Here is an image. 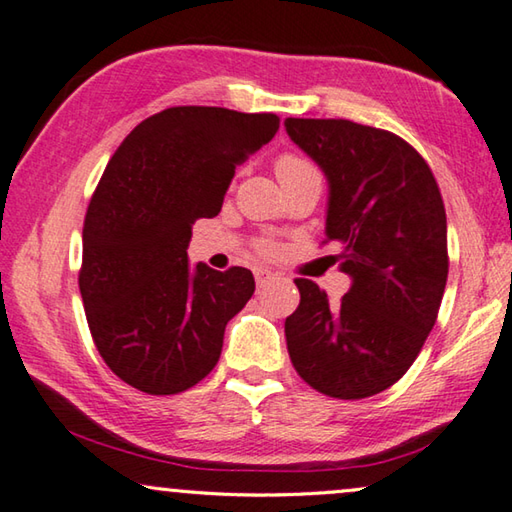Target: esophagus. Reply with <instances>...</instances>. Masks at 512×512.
Segmentation results:
<instances>
[{
    "mask_svg": "<svg viewBox=\"0 0 512 512\" xmlns=\"http://www.w3.org/2000/svg\"><path fill=\"white\" fill-rule=\"evenodd\" d=\"M273 277H275V273L268 271V268H255V282H257L259 288L266 286L268 282L273 280Z\"/></svg>",
    "mask_w": 512,
    "mask_h": 512,
    "instance_id": "obj_1",
    "label": "esophagus"
}]
</instances>
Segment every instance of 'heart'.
<instances>
[{"label":"heart","instance_id":"b5f03b06","mask_svg":"<svg viewBox=\"0 0 512 512\" xmlns=\"http://www.w3.org/2000/svg\"><path fill=\"white\" fill-rule=\"evenodd\" d=\"M309 172H318V167H315L309 159H304V156H300V154H282L275 163V174H277V179H280V183L286 179H295V176L309 174ZM259 250H262L264 255H271L275 248H273V244L264 241V244H259Z\"/></svg>","mask_w":512,"mask_h":512}]
</instances>
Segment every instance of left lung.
<instances>
[{
  "mask_svg": "<svg viewBox=\"0 0 512 512\" xmlns=\"http://www.w3.org/2000/svg\"><path fill=\"white\" fill-rule=\"evenodd\" d=\"M295 145L329 181L327 241L353 284L338 304L297 277L284 324L297 374L320 394L358 401L412 367L448 282V221L430 165L387 129L345 118H286Z\"/></svg>",
  "mask_w": 512,
  "mask_h": 512,
  "instance_id": "8db88e82",
  "label": "left lung"
}]
</instances>
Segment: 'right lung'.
Wrapping results in <instances>:
<instances>
[{"label": "right lung", "instance_id": "obj_1", "mask_svg": "<svg viewBox=\"0 0 512 512\" xmlns=\"http://www.w3.org/2000/svg\"><path fill=\"white\" fill-rule=\"evenodd\" d=\"M277 129L275 114L170 107L111 156L87 208L78 284L96 349L127 385L170 396L215 369L255 280L241 266L190 271L192 224L219 215L235 167Z\"/></svg>", "mask_w": 512, "mask_h": 512}]
</instances>
